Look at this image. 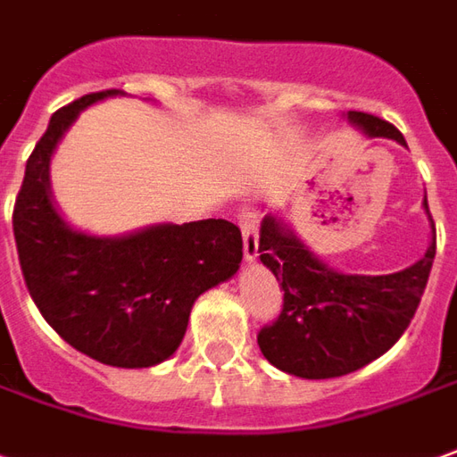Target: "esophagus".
<instances>
[{"mask_svg":"<svg viewBox=\"0 0 457 457\" xmlns=\"http://www.w3.org/2000/svg\"><path fill=\"white\" fill-rule=\"evenodd\" d=\"M241 234H244L245 263H255V258H258V226H255L253 213H244V219H241Z\"/></svg>","mask_w":457,"mask_h":457,"instance_id":"esophagus-1","label":"esophagus"}]
</instances>
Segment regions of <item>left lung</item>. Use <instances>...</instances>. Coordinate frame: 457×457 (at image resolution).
<instances>
[{"instance_id": "1", "label": "left lung", "mask_w": 457, "mask_h": 457, "mask_svg": "<svg viewBox=\"0 0 457 457\" xmlns=\"http://www.w3.org/2000/svg\"><path fill=\"white\" fill-rule=\"evenodd\" d=\"M352 122L367 137H386L406 147L391 122L349 110ZM428 216L426 253L403 270L389 275L342 273L317 258L280 213L261 223V263L283 280V312L261 329L263 357L286 374L332 378L352 374L386 354L416 315L436 258V226Z\"/></svg>"}]
</instances>
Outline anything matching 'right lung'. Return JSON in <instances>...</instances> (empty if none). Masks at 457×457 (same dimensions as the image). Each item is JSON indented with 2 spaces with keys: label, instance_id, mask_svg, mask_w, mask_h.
I'll use <instances>...</instances> for the list:
<instances>
[{
  "label": "right lung",
  "instance_id": "obj_1",
  "mask_svg": "<svg viewBox=\"0 0 457 457\" xmlns=\"http://www.w3.org/2000/svg\"><path fill=\"white\" fill-rule=\"evenodd\" d=\"M115 96L125 93H90L51 115L16 196L14 238L29 295L48 325L100 364L145 369L179 349L199 295L238 273L244 241L223 219L98 236L61 213L51 157L83 110Z\"/></svg>",
  "mask_w": 457,
  "mask_h": 457
}]
</instances>
